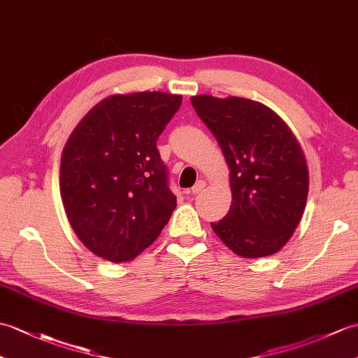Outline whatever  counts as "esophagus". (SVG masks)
<instances>
[{"instance_id": "34e87169", "label": "esophagus", "mask_w": 358, "mask_h": 358, "mask_svg": "<svg viewBox=\"0 0 358 358\" xmlns=\"http://www.w3.org/2000/svg\"><path fill=\"white\" fill-rule=\"evenodd\" d=\"M204 187H206V181L204 180H198L196 185L192 189H190V192H192L194 195H198V194L203 192Z\"/></svg>"}]
</instances>
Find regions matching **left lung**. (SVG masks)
<instances>
[{
    "instance_id": "1",
    "label": "left lung",
    "mask_w": 358,
    "mask_h": 358,
    "mask_svg": "<svg viewBox=\"0 0 358 358\" xmlns=\"http://www.w3.org/2000/svg\"><path fill=\"white\" fill-rule=\"evenodd\" d=\"M192 105L222 149L231 206L212 229L243 257L279 252L301 221L308 168L297 138L268 106L243 97L194 96Z\"/></svg>"
}]
</instances>
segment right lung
Wrapping results in <instances>:
<instances>
[{
    "label": "right lung",
    "mask_w": 358,
    "mask_h": 358,
    "mask_svg": "<svg viewBox=\"0 0 358 358\" xmlns=\"http://www.w3.org/2000/svg\"><path fill=\"white\" fill-rule=\"evenodd\" d=\"M182 97L114 94L79 122L61 159V195L90 252L127 262L151 245L177 206L157 140Z\"/></svg>",
    "instance_id": "right-lung-1"
}]
</instances>
